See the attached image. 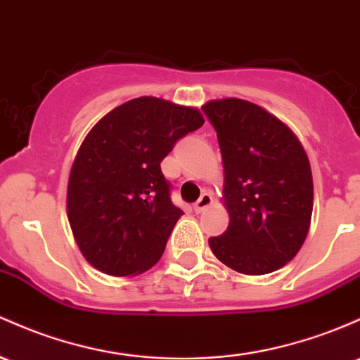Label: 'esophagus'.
<instances>
[{
    "label": "esophagus",
    "instance_id": "obj_1",
    "mask_svg": "<svg viewBox=\"0 0 360 360\" xmlns=\"http://www.w3.org/2000/svg\"><path fill=\"white\" fill-rule=\"evenodd\" d=\"M212 201H213L212 195H208V193H203V195H201L198 198V201L195 203V212L201 213L203 210H207V208L212 205Z\"/></svg>",
    "mask_w": 360,
    "mask_h": 360
}]
</instances>
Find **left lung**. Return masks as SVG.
Instances as JSON below:
<instances>
[{
  "instance_id": "1",
  "label": "left lung",
  "mask_w": 360,
  "mask_h": 360,
  "mask_svg": "<svg viewBox=\"0 0 360 360\" xmlns=\"http://www.w3.org/2000/svg\"><path fill=\"white\" fill-rule=\"evenodd\" d=\"M225 169L231 224L210 238L213 255L232 270L264 275L297 255L313 213L311 165L297 136L259 105L240 98L205 104Z\"/></svg>"
}]
</instances>
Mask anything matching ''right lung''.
<instances>
[{
  "mask_svg": "<svg viewBox=\"0 0 360 360\" xmlns=\"http://www.w3.org/2000/svg\"><path fill=\"white\" fill-rule=\"evenodd\" d=\"M203 122L193 108L138 97L90 129L71 167L68 220L94 268L128 276L159 262L184 213L172 203L160 162Z\"/></svg>",
  "mask_w": 360,
  "mask_h": 360,
  "instance_id": "right-lung-1",
  "label": "right lung"
}]
</instances>
